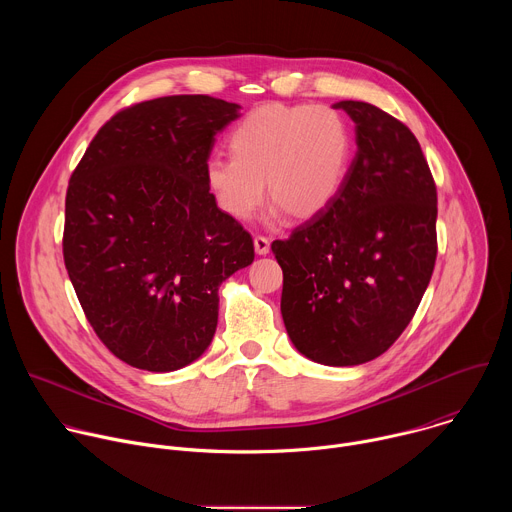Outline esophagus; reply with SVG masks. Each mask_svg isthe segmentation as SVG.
<instances>
[{
  "label": "esophagus",
  "instance_id": "esophagus-1",
  "mask_svg": "<svg viewBox=\"0 0 512 512\" xmlns=\"http://www.w3.org/2000/svg\"><path fill=\"white\" fill-rule=\"evenodd\" d=\"M253 245H255V253L257 255H267L269 249H271V241L267 237H261V235L253 239Z\"/></svg>",
  "mask_w": 512,
  "mask_h": 512
}]
</instances>
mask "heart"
<instances>
[{
  "instance_id": "1",
  "label": "heart",
  "mask_w": 512,
  "mask_h": 512,
  "mask_svg": "<svg viewBox=\"0 0 512 512\" xmlns=\"http://www.w3.org/2000/svg\"><path fill=\"white\" fill-rule=\"evenodd\" d=\"M229 148L233 158L214 156L204 168L218 208L247 223L267 188L273 214L310 221L336 200L352 139L342 115L330 107L263 105L231 131Z\"/></svg>"
}]
</instances>
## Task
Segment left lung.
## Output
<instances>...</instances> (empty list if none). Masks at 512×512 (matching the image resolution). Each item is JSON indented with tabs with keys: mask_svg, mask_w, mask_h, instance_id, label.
Instances as JSON below:
<instances>
[{
	"mask_svg": "<svg viewBox=\"0 0 512 512\" xmlns=\"http://www.w3.org/2000/svg\"><path fill=\"white\" fill-rule=\"evenodd\" d=\"M332 107L354 121L356 156L336 200L271 251L289 340L326 367H356L401 336L425 294L437 192L401 121L362 101Z\"/></svg>",
	"mask_w": 512,
	"mask_h": 512,
	"instance_id": "8db88e82",
	"label": "left lung"
}]
</instances>
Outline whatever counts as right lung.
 <instances>
[{"label": "right lung", "instance_id": "add662e5", "mask_svg": "<svg viewBox=\"0 0 512 512\" xmlns=\"http://www.w3.org/2000/svg\"><path fill=\"white\" fill-rule=\"evenodd\" d=\"M241 105L206 95L145 101L107 121L72 172L64 265L87 320L123 362L184 369L212 342L218 287L255 259L216 206L204 168Z\"/></svg>", "mask_w": 512, "mask_h": 512}]
</instances>
